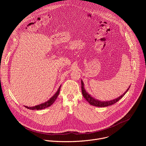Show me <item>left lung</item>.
I'll use <instances>...</instances> for the list:
<instances>
[{
    "mask_svg": "<svg viewBox=\"0 0 146 146\" xmlns=\"http://www.w3.org/2000/svg\"><path fill=\"white\" fill-rule=\"evenodd\" d=\"M129 88H130V86L127 89V90L122 95H121L120 96H119L118 98H117L115 99L109 100V101H100V100H97V99L94 98L88 92H86V91L84 87V82H83V81L81 80V91H82V94L83 96H84V98L86 99V100L90 104V105L94 106H96V107H100V108L107 107L108 106L113 105V104L117 102L119 99H121L125 95V94L129 90Z\"/></svg>",
    "mask_w": 146,
    "mask_h": 146,
    "instance_id": "8db88e82",
    "label": "left lung"
}]
</instances>
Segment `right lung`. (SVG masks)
<instances>
[{
  "mask_svg": "<svg viewBox=\"0 0 146 146\" xmlns=\"http://www.w3.org/2000/svg\"><path fill=\"white\" fill-rule=\"evenodd\" d=\"M60 87L61 86H60L59 87V88H58V91H56V92L48 101H47V102H44L43 103H41V104H40V105L33 106V107H28V106H24V107H25L26 108H27L28 109H30V110H37L44 109H46L47 108L50 107V106H51L52 104L54 103V102L55 101L56 99L57 98L58 96L59 95L60 89Z\"/></svg>",
  "mask_w": 146,
  "mask_h": 146,
  "instance_id": "1",
  "label": "right lung"
}]
</instances>
